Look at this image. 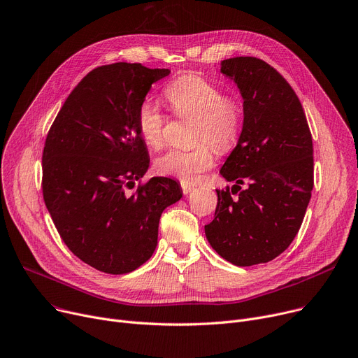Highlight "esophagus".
<instances>
[{"label":"esophagus","instance_id":"34e87169","mask_svg":"<svg viewBox=\"0 0 358 358\" xmlns=\"http://www.w3.org/2000/svg\"><path fill=\"white\" fill-rule=\"evenodd\" d=\"M181 188H182V193H184V194H189L192 192H194L196 185L188 184V182H181Z\"/></svg>","mask_w":358,"mask_h":358}]
</instances>
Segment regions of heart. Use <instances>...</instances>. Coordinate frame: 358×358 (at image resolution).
<instances>
[{
  "label": "heart",
  "mask_w": 358,
  "mask_h": 358,
  "mask_svg": "<svg viewBox=\"0 0 358 358\" xmlns=\"http://www.w3.org/2000/svg\"><path fill=\"white\" fill-rule=\"evenodd\" d=\"M164 98L180 117H194L192 150H170L161 155L155 169L182 182H194L214 164V149L227 152L236 147L245 125V106L237 94L223 93L222 87L200 75H182L164 87ZM166 116L152 103H141L136 129L151 148L164 145Z\"/></svg>",
  "instance_id": "1"
}]
</instances>
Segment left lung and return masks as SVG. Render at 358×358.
Instances as JSON below:
<instances>
[{"label":"left lung","mask_w":358,"mask_h":358,"mask_svg":"<svg viewBox=\"0 0 358 358\" xmlns=\"http://www.w3.org/2000/svg\"><path fill=\"white\" fill-rule=\"evenodd\" d=\"M220 66L242 93L245 125L220 170L236 184L216 189L217 207L204 226L206 237L236 266L266 264L292 243L311 200L313 136L296 93L271 64L246 56ZM245 182L248 188L241 190Z\"/></svg>","instance_id":"left-lung-1"}]
</instances>
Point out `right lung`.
I'll return each mask as SVG.
<instances>
[{
  "mask_svg": "<svg viewBox=\"0 0 358 358\" xmlns=\"http://www.w3.org/2000/svg\"><path fill=\"white\" fill-rule=\"evenodd\" d=\"M169 69L119 62L93 69L59 110L43 150V199L70 252L110 275L152 256L162 211L178 201V182L152 177L136 112ZM140 185L129 195L127 189Z\"/></svg>",
  "mask_w": 358,
  "mask_h": 358,
  "instance_id": "add662e5",
  "label": "right lung"
}]
</instances>
